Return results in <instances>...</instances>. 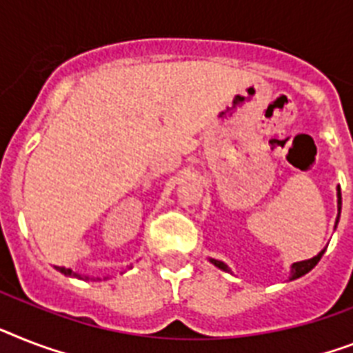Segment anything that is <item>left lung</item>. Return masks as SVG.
Here are the masks:
<instances>
[{
	"instance_id": "left-lung-1",
	"label": "left lung",
	"mask_w": 353,
	"mask_h": 353,
	"mask_svg": "<svg viewBox=\"0 0 353 353\" xmlns=\"http://www.w3.org/2000/svg\"><path fill=\"white\" fill-rule=\"evenodd\" d=\"M337 210H339V214H337V219H335V226H337V223H339V216H341V188L337 186ZM323 254H325V250H321L319 254H317L316 257H312V259H306V261H299V263H294L292 265V270H290V281L292 279H297V277L305 276V274H308V272L314 268V266L319 263V259L323 257ZM210 263H214V265L217 266V268H221V270L225 272H230L228 270V266L223 263V261H217V259H210Z\"/></svg>"
}]
</instances>
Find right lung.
<instances>
[{
  "mask_svg": "<svg viewBox=\"0 0 353 353\" xmlns=\"http://www.w3.org/2000/svg\"><path fill=\"white\" fill-rule=\"evenodd\" d=\"M57 270L61 272V274H65V276H70V277H77V279H83V277H85V279H90V277L88 276H81V274H76V272H72L70 270V268H65V266H56ZM94 279V277H92Z\"/></svg>",
  "mask_w": 353,
  "mask_h": 353,
  "instance_id": "right-lung-1",
  "label": "right lung"
}]
</instances>
